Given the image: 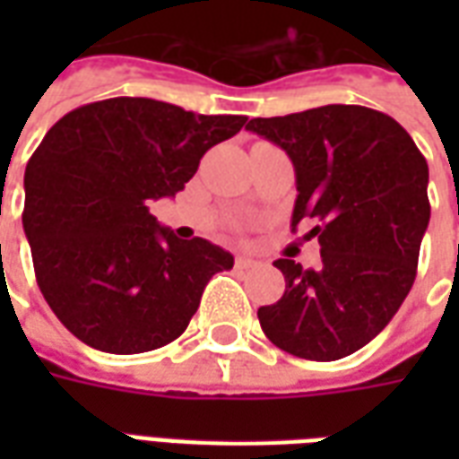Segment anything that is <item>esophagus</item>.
<instances>
[{
	"mask_svg": "<svg viewBox=\"0 0 459 459\" xmlns=\"http://www.w3.org/2000/svg\"><path fill=\"white\" fill-rule=\"evenodd\" d=\"M255 265V260L248 258V255H236V268L246 270V268H253Z\"/></svg>",
	"mask_w": 459,
	"mask_h": 459,
	"instance_id": "obj_1",
	"label": "esophagus"
}]
</instances>
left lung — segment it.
Wrapping results in <instances>:
<instances>
[{"label": "left lung", "instance_id": "1", "mask_svg": "<svg viewBox=\"0 0 459 459\" xmlns=\"http://www.w3.org/2000/svg\"><path fill=\"white\" fill-rule=\"evenodd\" d=\"M288 152L298 179L292 230L317 221L319 268L278 258L285 292L258 309L273 344L299 359L337 361L366 346L411 292L430 221L428 161L388 115L322 105L246 125Z\"/></svg>", "mask_w": 459, "mask_h": 459}]
</instances>
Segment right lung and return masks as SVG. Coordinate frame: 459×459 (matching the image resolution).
Segmentation results:
<instances>
[{
    "instance_id": "right-lung-1",
    "label": "right lung",
    "mask_w": 459,
    "mask_h": 459,
    "mask_svg": "<svg viewBox=\"0 0 459 459\" xmlns=\"http://www.w3.org/2000/svg\"><path fill=\"white\" fill-rule=\"evenodd\" d=\"M246 120L110 98L46 132L26 164L22 221L36 282L74 337L142 354L184 334L206 282L233 268V255L206 238H177L150 201L184 189L206 150Z\"/></svg>"
}]
</instances>
